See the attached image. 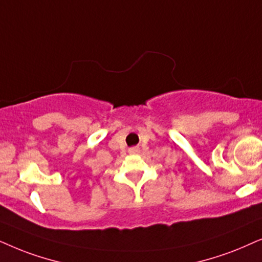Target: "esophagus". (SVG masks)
I'll return each mask as SVG.
<instances>
[{
    "label": "esophagus",
    "instance_id": "34e87169",
    "mask_svg": "<svg viewBox=\"0 0 262 262\" xmlns=\"http://www.w3.org/2000/svg\"><path fill=\"white\" fill-rule=\"evenodd\" d=\"M139 152H140V149H139V147L129 148V153H130V155H138Z\"/></svg>",
    "mask_w": 262,
    "mask_h": 262
}]
</instances>
